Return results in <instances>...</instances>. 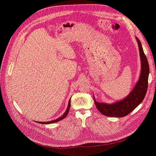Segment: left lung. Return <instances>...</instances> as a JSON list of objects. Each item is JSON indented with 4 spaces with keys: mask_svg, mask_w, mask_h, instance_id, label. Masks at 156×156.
Here are the masks:
<instances>
[{
    "mask_svg": "<svg viewBox=\"0 0 156 156\" xmlns=\"http://www.w3.org/2000/svg\"><path fill=\"white\" fill-rule=\"evenodd\" d=\"M136 40L139 48L141 70L140 78L132 91L125 98L111 104L98 103L93 96L96 107L102 114L106 116L122 117L128 115L143 101L146 94L149 74V64L140 41L136 37Z\"/></svg>",
    "mask_w": 156,
    "mask_h": 156,
    "instance_id": "obj_1",
    "label": "left lung"
}]
</instances>
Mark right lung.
Here are the masks:
<instances>
[{"label":"right lung","instance_id":"right-lung-1","mask_svg":"<svg viewBox=\"0 0 156 156\" xmlns=\"http://www.w3.org/2000/svg\"><path fill=\"white\" fill-rule=\"evenodd\" d=\"M70 106H71V98L69 99V103H68V106L67 107V109L66 110V111L65 112V113L62 115L61 117H59V118L55 119V120H51V121H48V122H38L39 123H42V124H49V123H55V122H57L59 120H63V119H65L67 115L68 114V112L69 111V109H70Z\"/></svg>","mask_w":156,"mask_h":156}]
</instances>
